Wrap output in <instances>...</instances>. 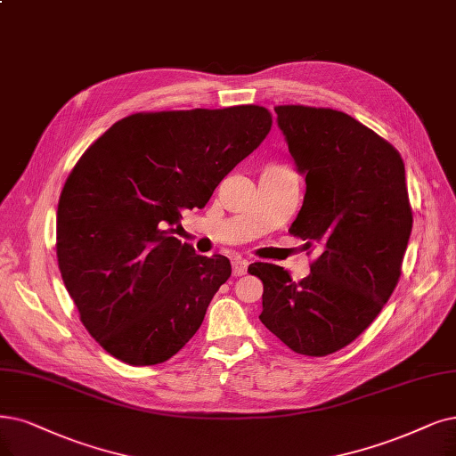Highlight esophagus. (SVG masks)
Listing matches in <instances>:
<instances>
[{
	"label": "esophagus",
	"instance_id": "1",
	"mask_svg": "<svg viewBox=\"0 0 456 456\" xmlns=\"http://www.w3.org/2000/svg\"><path fill=\"white\" fill-rule=\"evenodd\" d=\"M248 265L249 263L246 259H242V257L232 259V274L234 276H244L248 273Z\"/></svg>",
	"mask_w": 456,
	"mask_h": 456
}]
</instances>
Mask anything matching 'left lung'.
I'll list each match as a JSON object with an SVG mask.
<instances>
[{
  "label": "left lung",
  "instance_id": "1",
  "mask_svg": "<svg viewBox=\"0 0 456 456\" xmlns=\"http://www.w3.org/2000/svg\"><path fill=\"white\" fill-rule=\"evenodd\" d=\"M306 195L293 237L317 249L310 276L293 281L256 263L261 323L300 355L325 357L374 322L402 274L413 225L398 150L355 118L332 109L274 107Z\"/></svg>",
  "mask_w": 456,
  "mask_h": 456
}]
</instances>
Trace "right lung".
<instances>
[{
	"label": "right lung",
	"instance_id": "obj_1",
	"mask_svg": "<svg viewBox=\"0 0 456 456\" xmlns=\"http://www.w3.org/2000/svg\"><path fill=\"white\" fill-rule=\"evenodd\" d=\"M271 127L259 105L137 112L77 161L58 202V266L82 325L112 357L159 364L199 330L231 263L197 256L173 225Z\"/></svg>",
	"mask_w": 456,
	"mask_h": 456
}]
</instances>
